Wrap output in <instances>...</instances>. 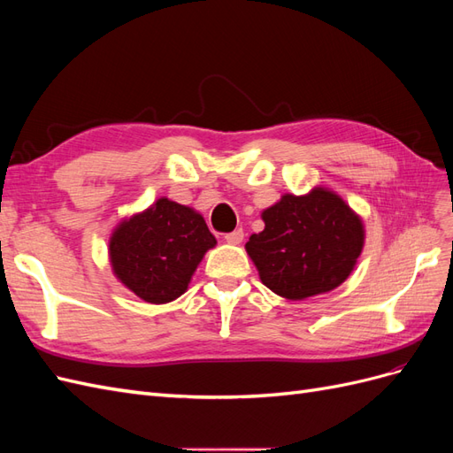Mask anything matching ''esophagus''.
<instances>
[{
  "instance_id": "34e87169",
  "label": "esophagus",
  "mask_w": 453,
  "mask_h": 453,
  "mask_svg": "<svg viewBox=\"0 0 453 453\" xmlns=\"http://www.w3.org/2000/svg\"><path fill=\"white\" fill-rule=\"evenodd\" d=\"M225 240H226V243H232V245L240 243V242L243 240V230H242V228H236V230L228 232V234H225Z\"/></svg>"
}]
</instances>
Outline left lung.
Masks as SVG:
<instances>
[{
  "label": "left lung",
  "instance_id": "1",
  "mask_svg": "<svg viewBox=\"0 0 453 453\" xmlns=\"http://www.w3.org/2000/svg\"><path fill=\"white\" fill-rule=\"evenodd\" d=\"M265 230L245 243L270 291L304 300L333 291L351 273L361 255V219L331 190L306 196L285 195L263 211Z\"/></svg>",
  "mask_w": 453,
  "mask_h": 453
}]
</instances>
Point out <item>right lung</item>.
<instances>
[{
	"instance_id": "obj_1",
	"label": "right lung",
	"mask_w": 453,
	"mask_h": 453,
	"mask_svg": "<svg viewBox=\"0 0 453 453\" xmlns=\"http://www.w3.org/2000/svg\"><path fill=\"white\" fill-rule=\"evenodd\" d=\"M203 217L168 198L122 223L109 242L115 276L145 303L181 296L203 253L215 245Z\"/></svg>"
}]
</instances>
